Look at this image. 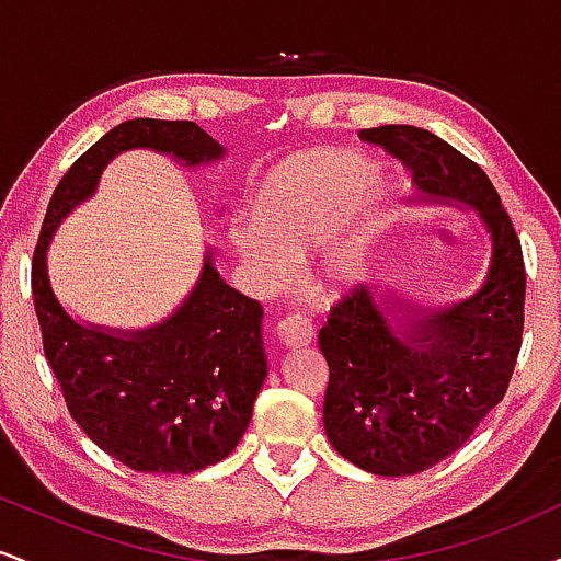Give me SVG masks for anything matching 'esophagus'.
I'll return each instance as SVG.
<instances>
[{
	"label": "esophagus",
	"instance_id": "obj_1",
	"mask_svg": "<svg viewBox=\"0 0 561 561\" xmlns=\"http://www.w3.org/2000/svg\"><path fill=\"white\" fill-rule=\"evenodd\" d=\"M276 334L287 347H302V345H311L313 334H317V327L313 321L300 311H289L287 317L279 319L276 324Z\"/></svg>",
	"mask_w": 561,
	"mask_h": 561
}]
</instances>
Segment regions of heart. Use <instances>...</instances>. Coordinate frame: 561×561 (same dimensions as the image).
<instances>
[{"label":"heart","instance_id":"obj_1","mask_svg":"<svg viewBox=\"0 0 561 561\" xmlns=\"http://www.w3.org/2000/svg\"><path fill=\"white\" fill-rule=\"evenodd\" d=\"M375 179L377 165L347 150L287 158L263 182L255 221L231 229V244L261 279H279L289 259L324 243L311 266L313 285L324 293L358 285L375 268L385 231L382 195L370 188Z\"/></svg>","mask_w":561,"mask_h":561}]
</instances>
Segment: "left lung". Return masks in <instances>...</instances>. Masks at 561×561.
I'll use <instances>...</instances> for the list:
<instances>
[{
	"label": "left lung",
	"instance_id": "8db88e82",
	"mask_svg": "<svg viewBox=\"0 0 561 561\" xmlns=\"http://www.w3.org/2000/svg\"><path fill=\"white\" fill-rule=\"evenodd\" d=\"M358 137L409 165L416 203L469 205L493 242L485 282L469 298L422 308L351 289L319 332L332 448L366 472L401 478L465 446L504 398L523 345L525 261L478 163L416 126L364 128Z\"/></svg>",
	"mask_w": 561,
	"mask_h": 561
}]
</instances>
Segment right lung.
I'll list each match as a JSON object with an SVG mask.
<instances>
[{
	"instance_id": "1",
	"label": "right lung",
	"mask_w": 561,
	"mask_h": 561,
	"mask_svg": "<svg viewBox=\"0 0 561 561\" xmlns=\"http://www.w3.org/2000/svg\"><path fill=\"white\" fill-rule=\"evenodd\" d=\"M137 147L186 169L227 152L192 121L134 118L111 128L70 165L49 199L31 289L44 356L76 424L128 469L190 474L227 459L253 416L268 375L261 302L221 279L214 248L190 298L147 330L81 324L60 306L47 274V248L62 218L94 195L115 156Z\"/></svg>"
}]
</instances>
